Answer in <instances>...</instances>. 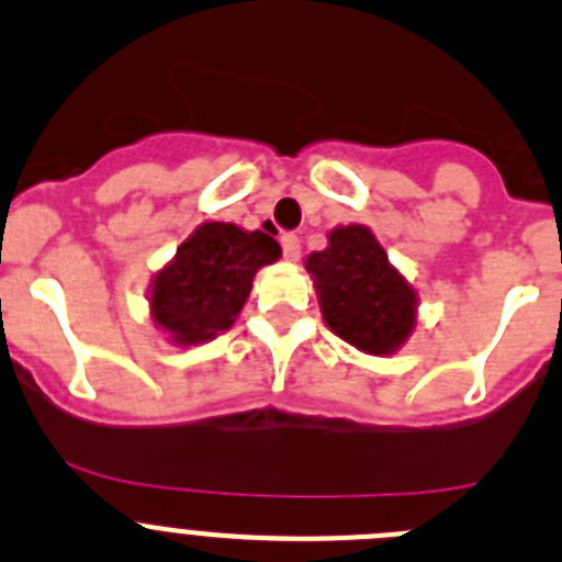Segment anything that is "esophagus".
<instances>
[{
    "label": "esophagus",
    "instance_id": "obj_1",
    "mask_svg": "<svg viewBox=\"0 0 562 562\" xmlns=\"http://www.w3.org/2000/svg\"><path fill=\"white\" fill-rule=\"evenodd\" d=\"M282 255H285L288 263H296L299 255H302V240L296 235H282Z\"/></svg>",
    "mask_w": 562,
    "mask_h": 562
}]
</instances>
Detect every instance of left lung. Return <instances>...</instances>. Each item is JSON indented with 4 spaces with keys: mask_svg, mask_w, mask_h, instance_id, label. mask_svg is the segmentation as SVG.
I'll return each instance as SVG.
<instances>
[{
    "mask_svg": "<svg viewBox=\"0 0 562 562\" xmlns=\"http://www.w3.org/2000/svg\"><path fill=\"white\" fill-rule=\"evenodd\" d=\"M322 318L340 340L374 358L400 352L418 324V293L366 224L327 233L305 257Z\"/></svg>",
    "mask_w": 562,
    "mask_h": 562,
    "instance_id": "8db88e82",
    "label": "left lung"
}]
</instances>
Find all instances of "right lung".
Instances as JSON below:
<instances>
[{"label": "right lung", "instance_id": "obj_1", "mask_svg": "<svg viewBox=\"0 0 562 562\" xmlns=\"http://www.w3.org/2000/svg\"><path fill=\"white\" fill-rule=\"evenodd\" d=\"M280 244L260 229L204 222L149 282V316L175 346H199L229 329L244 311L255 274L277 263Z\"/></svg>", "mask_w": 562, "mask_h": 562}]
</instances>
